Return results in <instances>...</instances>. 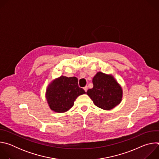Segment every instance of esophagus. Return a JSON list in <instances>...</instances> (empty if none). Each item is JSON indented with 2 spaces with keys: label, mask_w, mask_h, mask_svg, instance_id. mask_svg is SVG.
Instances as JSON below:
<instances>
[{
  "label": "esophagus",
  "mask_w": 159,
  "mask_h": 159,
  "mask_svg": "<svg viewBox=\"0 0 159 159\" xmlns=\"http://www.w3.org/2000/svg\"><path fill=\"white\" fill-rule=\"evenodd\" d=\"M84 90H85V92H87V89H88V87H87V86L84 87Z\"/></svg>",
  "instance_id": "esophagus-1"
}]
</instances>
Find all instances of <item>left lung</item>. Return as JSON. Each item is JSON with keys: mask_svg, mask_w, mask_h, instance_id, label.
Here are the masks:
<instances>
[{"mask_svg": "<svg viewBox=\"0 0 159 159\" xmlns=\"http://www.w3.org/2000/svg\"><path fill=\"white\" fill-rule=\"evenodd\" d=\"M93 88L87 90V94L98 107L109 111L122 101L123 89L111 74L98 72L93 79Z\"/></svg>", "mask_w": 159, "mask_h": 159, "instance_id": "1", "label": "left lung"}]
</instances>
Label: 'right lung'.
I'll return each instance as SVG.
<instances>
[{
    "label": "right lung",
    "mask_w": 159,
    "mask_h": 159,
    "mask_svg": "<svg viewBox=\"0 0 159 159\" xmlns=\"http://www.w3.org/2000/svg\"><path fill=\"white\" fill-rule=\"evenodd\" d=\"M84 94L85 92L79 87L77 77L61 75L48 84L45 97L51 110L56 112H65L74 106L77 97Z\"/></svg>",
    "instance_id": "obj_1"
}]
</instances>
